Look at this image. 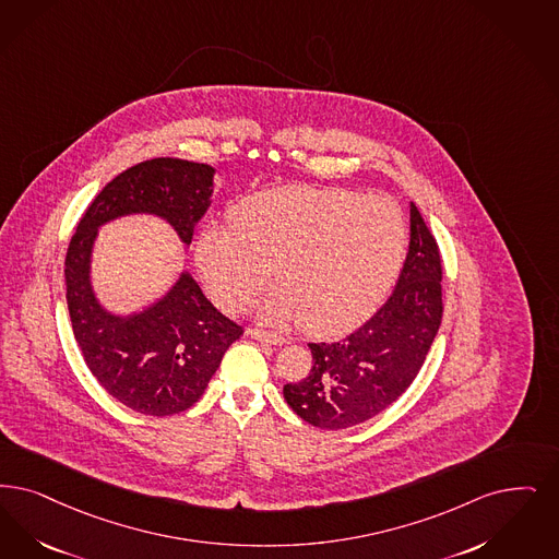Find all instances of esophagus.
Masks as SVG:
<instances>
[{
	"label": "esophagus",
	"instance_id": "obj_1",
	"mask_svg": "<svg viewBox=\"0 0 559 559\" xmlns=\"http://www.w3.org/2000/svg\"><path fill=\"white\" fill-rule=\"evenodd\" d=\"M247 335L253 336V338H262V341H269L274 345H283L287 338L281 335V333H274V331H264V329H258V326H251L247 329Z\"/></svg>",
	"mask_w": 559,
	"mask_h": 559
}]
</instances>
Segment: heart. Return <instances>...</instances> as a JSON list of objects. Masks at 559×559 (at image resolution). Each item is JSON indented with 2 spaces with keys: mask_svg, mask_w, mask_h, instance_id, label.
Returning a JSON list of instances; mask_svg holds the SVG:
<instances>
[{
  "mask_svg": "<svg viewBox=\"0 0 559 559\" xmlns=\"http://www.w3.org/2000/svg\"><path fill=\"white\" fill-rule=\"evenodd\" d=\"M407 221L389 198L290 185L255 193L233 224L203 226L195 260L212 297L228 310L281 283L266 320L297 318L312 335H336L366 320L393 287L407 249Z\"/></svg>",
  "mask_w": 559,
  "mask_h": 559,
  "instance_id": "b5f03b06",
  "label": "heart"
}]
</instances>
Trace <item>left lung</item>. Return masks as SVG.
I'll list each match as a JSON object with an SVG mask.
<instances>
[{
  "label": "left lung",
  "mask_w": 559,
  "mask_h": 559,
  "mask_svg": "<svg viewBox=\"0 0 559 559\" xmlns=\"http://www.w3.org/2000/svg\"><path fill=\"white\" fill-rule=\"evenodd\" d=\"M443 260L416 203H409V251L397 287L358 331L310 343L312 370L283 395L308 425L341 430L397 402L420 372L443 318Z\"/></svg>",
  "instance_id": "obj_1"
}]
</instances>
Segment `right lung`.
<instances>
[{
	"mask_svg": "<svg viewBox=\"0 0 559 559\" xmlns=\"http://www.w3.org/2000/svg\"><path fill=\"white\" fill-rule=\"evenodd\" d=\"M212 177V166L179 157L131 166L91 201L68 246V312L85 364L114 400L145 416H173L200 402L243 326L218 312L187 272L145 312H104L91 293V246L99 224L131 212L166 218L189 246L210 207Z\"/></svg>",
	"mask_w": 559,
	"mask_h": 559,
	"instance_id": "right-lung-1",
	"label": "right lung"
}]
</instances>
